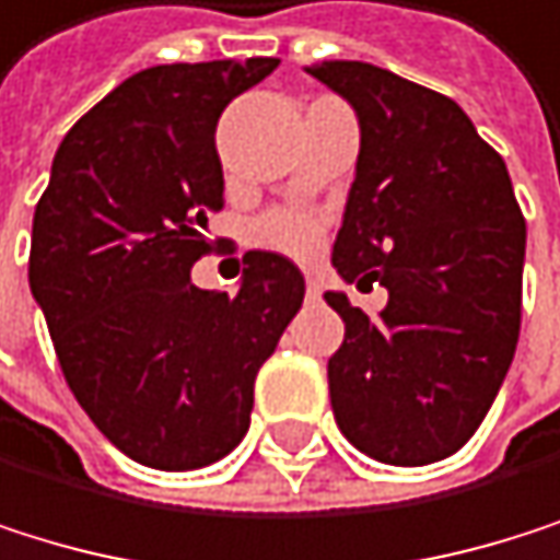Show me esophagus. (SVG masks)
I'll return each mask as SVG.
<instances>
[{
	"label": "esophagus",
	"mask_w": 560,
	"mask_h": 560,
	"mask_svg": "<svg viewBox=\"0 0 560 560\" xmlns=\"http://www.w3.org/2000/svg\"><path fill=\"white\" fill-rule=\"evenodd\" d=\"M305 292H308V299H322V278L308 275V282H305Z\"/></svg>",
	"instance_id": "obj_1"
}]
</instances>
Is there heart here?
Masks as SVG:
<instances>
[{
    "label": "heart",
    "mask_w": 560,
    "mask_h": 560,
    "mask_svg": "<svg viewBox=\"0 0 560 560\" xmlns=\"http://www.w3.org/2000/svg\"><path fill=\"white\" fill-rule=\"evenodd\" d=\"M252 235L261 248L289 255L295 261H312L328 238V222L305 209H271L255 225Z\"/></svg>",
    "instance_id": "obj_1"
}]
</instances>
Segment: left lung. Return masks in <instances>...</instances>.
Masks as SVG:
<instances>
[{
  "mask_svg": "<svg viewBox=\"0 0 560 560\" xmlns=\"http://www.w3.org/2000/svg\"><path fill=\"white\" fill-rule=\"evenodd\" d=\"M305 72L362 126L331 265L388 289L378 318L325 295L345 322L328 358L335 421L375 462H442L478 431L514 358L525 215L504 159L448 95L369 62Z\"/></svg>",
  "mask_w": 560,
  "mask_h": 560,
  "instance_id": "8db88e82",
  "label": "left lung"
}]
</instances>
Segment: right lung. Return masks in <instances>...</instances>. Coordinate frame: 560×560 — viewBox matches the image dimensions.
Returning a JSON list of instances; mask_svg holds the SVG:
<instances>
[{
  "instance_id": "add662e5",
  "label": "right lung",
  "mask_w": 560,
  "mask_h": 560,
  "mask_svg": "<svg viewBox=\"0 0 560 560\" xmlns=\"http://www.w3.org/2000/svg\"><path fill=\"white\" fill-rule=\"evenodd\" d=\"M278 59L142 69L62 139L32 219L28 285L62 375L108 442L159 471L225 458L255 375L305 299L302 271L248 252L235 299L191 285L222 209L215 126Z\"/></svg>"
}]
</instances>
